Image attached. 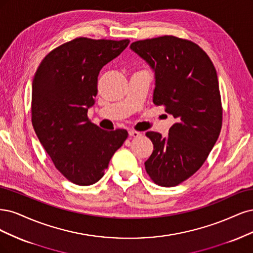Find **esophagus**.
Returning a JSON list of instances; mask_svg holds the SVG:
<instances>
[{
  "instance_id": "1",
  "label": "esophagus",
  "mask_w": 253,
  "mask_h": 253,
  "mask_svg": "<svg viewBox=\"0 0 253 253\" xmlns=\"http://www.w3.org/2000/svg\"><path fill=\"white\" fill-rule=\"evenodd\" d=\"M129 135L134 136V137H137V136H140V135H141V132H138V131H136V130L131 129V130H129Z\"/></svg>"
}]
</instances>
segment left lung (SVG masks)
<instances>
[{
	"label": "left lung",
	"instance_id": "1",
	"mask_svg": "<svg viewBox=\"0 0 253 253\" xmlns=\"http://www.w3.org/2000/svg\"><path fill=\"white\" fill-rule=\"evenodd\" d=\"M130 48L154 70V105H163L176 119L168 137L146 132L153 144L146 172L159 186L173 187L202 167L221 132L216 70L198 44L174 36L136 41Z\"/></svg>",
	"mask_w": 253,
	"mask_h": 253
}]
</instances>
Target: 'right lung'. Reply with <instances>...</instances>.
<instances>
[{"instance_id":"right-lung-1","label":"right lung","mask_w":253,"mask_h":253,"mask_svg":"<svg viewBox=\"0 0 253 253\" xmlns=\"http://www.w3.org/2000/svg\"><path fill=\"white\" fill-rule=\"evenodd\" d=\"M128 39L80 37L64 43L40 63L32 82L31 122L55 168L80 186L101 180L109 161L128 137L125 129H101L88 119L97 76L128 46Z\"/></svg>"}]
</instances>
